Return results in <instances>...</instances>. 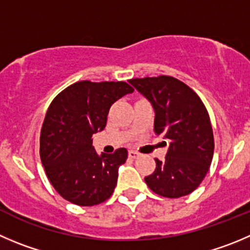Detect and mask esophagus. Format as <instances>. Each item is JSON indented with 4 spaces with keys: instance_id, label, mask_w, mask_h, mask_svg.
<instances>
[{
    "instance_id": "1",
    "label": "esophagus",
    "mask_w": 250,
    "mask_h": 250,
    "mask_svg": "<svg viewBox=\"0 0 250 250\" xmlns=\"http://www.w3.org/2000/svg\"><path fill=\"white\" fill-rule=\"evenodd\" d=\"M129 157L130 158H137V157H140V153L136 151H129Z\"/></svg>"
}]
</instances>
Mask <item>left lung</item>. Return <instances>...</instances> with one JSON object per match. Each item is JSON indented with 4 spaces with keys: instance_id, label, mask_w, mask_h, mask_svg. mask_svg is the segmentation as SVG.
Returning a JSON list of instances; mask_svg holds the SVG:
<instances>
[{
    "instance_id": "left-lung-1",
    "label": "left lung",
    "mask_w": 250,
    "mask_h": 250,
    "mask_svg": "<svg viewBox=\"0 0 250 250\" xmlns=\"http://www.w3.org/2000/svg\"><path fill=\"white\" fill-rule=\"evenodd\" d=\"M154 109V134L168 140L163 161L145 178L149 189L165 198H182L194 191L208 172L213 156L210 116L199 96L170 76L129 80Z\"/></svg>"
}]
</instances>
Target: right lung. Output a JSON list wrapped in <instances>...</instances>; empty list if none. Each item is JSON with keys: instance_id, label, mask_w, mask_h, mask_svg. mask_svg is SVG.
Here are the masks:
<instances>
[{"instance_id": "1", "label": "right lung", "mask_w": 250, "mask_h": 250, "mask_svg": "<svg viewBox=\"0 0 250 250\" xmlns=\"http://www.w3.org/2000/svg\"><path fill=\"white\" fill-rule=\"evenodd\" d=\"M132 92L126 82L80 81L51 102L40 132V158L47 179L65 200L93 206L111 196L127 149L99 156L92 136L104 130L110 106Z\"/></svg>"}]
</instances>
